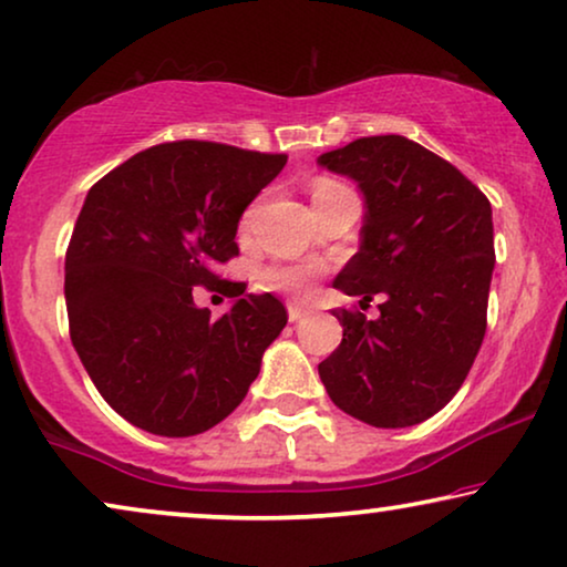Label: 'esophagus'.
Listing matches in <instances>:
<instances>
[{
    "instance_id": "esophagus-1",
    "label": "esophagus",
    "mask_w": 567,
    "mask_h": 567,
    "mask_svg": "<svg viewBox=\"0 0 567 567\" xmlns=\"http://www.w3.org/2000/svg\"><path fill=\"white\" fill-rule=\"evenodd\" d=\"M309 315V309L307 307H301V305H289V320L291 322H299L301 317H307Z\"/></svg>"
}]
</instances>
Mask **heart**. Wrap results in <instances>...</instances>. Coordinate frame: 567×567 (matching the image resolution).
I'll return each mask as SVG.
<instances>
[{"label": "heart", "mask_w": 567, "mask_h": 567, "mask_svg": "<svg viewBox=\"0 0 567 567\" xmlns=\"http://www.w3.org/2000/svg\"><path fill=\"white\" fill-rule=\"evenodd\" d=\"M340 190H348V188H343V185L336 181H317L312 188V200L336 196V193H340ZM258 212H260V204H252L250 208H247L243 221H239V229L250 231ZM317 274H320V270L312 266H274L266 270V284L276 291L293 293V297H305V293H309V289H312V281Z\"/></svg>", "instance_id": "b5f03b06"}]
</instances>
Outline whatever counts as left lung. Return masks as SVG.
I'll list each match as a JSON object with an SVG mask.
<instances>
[{
	"instance_id": "8db88e82",
	"label": "left lung",
	"mask_w": 567,
	"mask_h": 567,
	"mask_svg": "<svg viewBox=\"0 0 567 567\" xmlns=\"http://www.w3.org/2000/svg\"><path fill=\"white\" fill-rule=\"evenodd\" d=\"M322 167L363 193L361 247L336 289L382 293L377 320L336 309L343 340L320 379L343 413L377 429L436 415L467 379L487 328L495 266L491 200L452 162L405 136H363Z\"/></svg>"
}]
</instances>
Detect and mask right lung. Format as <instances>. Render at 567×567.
<instances>
[{"instance_id": "add662e5", "label": "right lung", "mask_w": 567, "mask_h": 567, "mask_svg": "<svg viewBox=\"0 0 567 567\" xmlns=\"http://www.w3.org/2000/svg\"><path fill=\"white\" fill-rule=\"evenodd\" d=\"M284 165L286 154L183 138L90 188L66 247L69 336L103 400L136 429L169 439L214 429L281 336L289 315L270 293H245L221 317L193 297L229 284L216 266L239 255V216Z\"/></svg>"}]
</instances>
